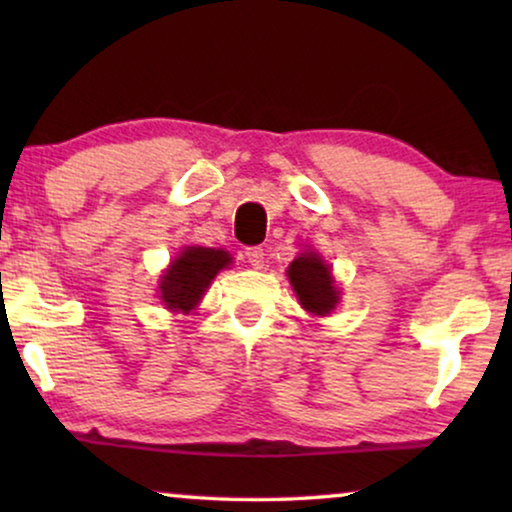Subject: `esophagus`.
I'll list each match as a JSON object with an SVG mask.
<instances>
[{"label":"esophagus","mask_w":512,"mask_h":512,"mask_svg":"<svg viewBox=\"0 0 512 512\" xmlns=\"http://www.w3.org/2000/svg\"><path fill=\"white\" fill-rule=\"evenodd\" d=\"M244 258H247V263L254 265V268H261L263 258H265V251L261 247H249L247 251H244Z\"/></svg>","instance_id":"esophagus-1"}]
</instances>
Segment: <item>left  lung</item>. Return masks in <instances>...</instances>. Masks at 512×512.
Returning <instances> with one entry per match:
<instances>
[{"mask_svg":"<svg viewBox=\"0 0 512 512\" xmlns=\"http://www.w3.org/2000/svg\"><path fill=\"white\" fill-rule=\"evenodd\" d=\"M293 291L305 310L314 314H331L338 303V291L333 286L331 270L317 254H303L289 265Z\"/></svg>","mask_w":512,"mask_h":512,"instance_id":"left-lung-1","label":"left lung"}]
</instances>
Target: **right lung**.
<instances>
[{"instance_id":"add662e5","label":"right lung","mask_w":512,"mask_h":512,"mask_svg":"<svg viewBox=\"0 0 512 512\" xmlns=\"http://www.w3.org/2000/svg\"><path fill=\"white\" fill-rule=\"evenodd\" d=\"M230 256L221 249L188 247L160 279V298L170 310L191 312L216 272L226 268Z\"/></svg>"}]
</instances>
